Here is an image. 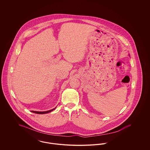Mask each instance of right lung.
<instances>
[{"label": "right lung", "instance_id": "right-lung-1", "mask_svg": "<svg viewBox=\"0 0 150 150\" xmlns=\"http://www.w3.org/2000/svg\"><path fill=\"white\" fill-rule=\"evenodd\" d=\"M56 107H55L54 108H53V109H52V110H49V111H31V112H33V113H35V114H47V113H49V112H50L51 111H53L55 108H56Z\"/></svg>", "mask_w": 150, "mask_h": 150}]
</instances>
